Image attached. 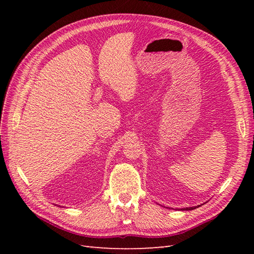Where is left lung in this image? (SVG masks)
<instances>
[{"mask_svg": "<svg viewBox=\"0 0 254 254\" xmlns=\"http://www.w3.org/2000/svg\"><path fill=\"white\" fill-rule=\"evenodd\" d=\"M199 206V205H198ZM197 206H191V207H184L183 210H186V211H190V210H194V209H196Z\"/></svg>", "mask_w": 254, "mask_h": 254, "instance_id": "obj_1", "label": "left lung"}]
</instances>
